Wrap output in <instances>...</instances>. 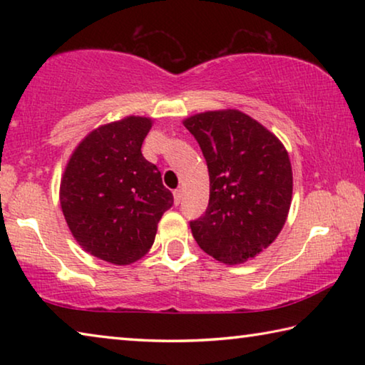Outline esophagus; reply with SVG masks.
I'll return each instance as SVG.
<instances>
[{"mask_svg": "<svg viewBox=\"0 0 365 365\" xmlns=\"http://www.w3.org/2000/svg\"><path fill=\"white\" fill-rule=\"evenodd\" d=\"M182 197H183L182 190H175V191H174V202H175L177 206L180 205V202H182Z\"/></svg>", "mask_w": 365, "mask_h": 365, "instance_id": "1", "label": "esophagus"}]
</instances>
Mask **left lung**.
Returning a JSON list of instances; mask_svg holds the SVG:
<instances>
[{
	"mask_svg": "<svg viewBox=\"0 0 365 365\" xmlns=\"http://www.w3.org/2000/svg\"><path fill=\"white\" fill-rule=\"evenodd\" d=\"M183 125L209 170L206 212L190 222L200 248L233 265L256 257L279 237L293 195V172L282 141L242 110L195 114Z\"/></svg>",
	"mask_w": 365,
	"mask_h": 365,
	"instance_id": "obj_1",
	"label": "left lung"
}]
</instances>
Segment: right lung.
<instances>
[{
    "mask_svg": "<svg viewBox=\"0 0 365 365\" xmlns=\"http://www.w3.org/2000/svg\"><path fill=\"white\" fill-rule=\"evenodd\" d=\"M150 117L95 128L72 153L59 200L73 238L91 256L127 265L154 243L158 222L174 205L160 172L141 154Z\"/></svg>",
    "mask_w": 365,
    "mask_h": 365,
    "instance_id": "obj_1",
    "label": "right lung"
}]
</instances>
